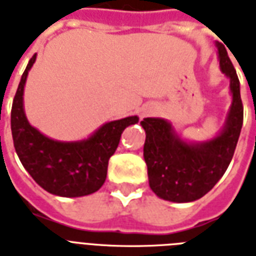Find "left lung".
<instances>
[{"label": "left lung", "mask_w": 256, "mask_h": 256, "mask_svg": "<svg viewBox=\"0 0 256 256\" xmlns=\"http://www.w3.org/2000/svg\"><path fill=\"white\" fill-rule=\"evenodd\" d=\"M220 67L230 78L232 105L225 128L217 138L201 144H188L174 134L171 124L160 118H144L143 156L148 182L163 200L190 202L206 194L229 167L243 124L240 80L225 46L218 43Z\"/></svg>", "instance_id": "8db88e82"}]
</instances>
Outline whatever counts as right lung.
I'll return each mask as SVG.
<instances>
[{"instance_id":"add662e5","label":"right lung","mask_w":256,"mask_h":256,"mask_svg":"<svg viewBox=\"0 0 256 256\" xmlns=\"http://www.w3.org/2000/svg\"><path fill=\"white\" fill-rule=\"evenodd\" d=\"M36 54L24 70L12 106L14 147L26 171L47 192L62 197L86 196L105 182L110 156L121 134L138 122L136 116L105 124L86 140L56 142L31 126L24 112V88Z\"/></svg>"}]
</instances>
